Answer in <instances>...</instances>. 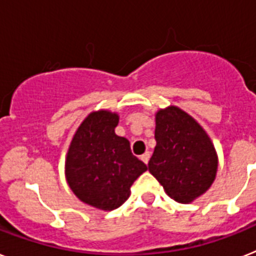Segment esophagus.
I'll use <instances>...</instances> for the list:
<instances>
[{
  "label": "esophagus",
  "instance_id": "esophagus-1",
  "mask_svg": "<svg viewBox=\"0 0 256 256\" xmlns=\"http://www.w3.org/2000/svg\"><path fill=\"white\" fill-rule=\"evenodd\" d=\"M150 156H151V154H150V152H144V154H142L140 156V158H142V161H143V162H144V164H148V161H150Z\"/></svg>",
  "mask_w": 256,
  "mask_h": 256
}]
</instances>
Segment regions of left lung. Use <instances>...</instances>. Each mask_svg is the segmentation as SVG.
I'll return each mask as SVG.
<instances>
[{
	"mask_svg": "<svg viewBox=\"0 0 256 256\" xmlns=\"http://www.w3.org/2000/svg\"><path fill=\"white\" fill-rule=\"evenodd\" d=\"M154 121L156 147L148 170L173 200L188 204L214 184L218 152L204 128L178 106L158 109Z\"/></svg>",
	"mask_w": 256,
	"mask_h": 256,
	"instance_id": "obj_1",
	"label": "left lung"
}]
</instances>
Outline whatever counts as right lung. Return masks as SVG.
Returning a JSON list of instances; mask_svg holds the SVG:
<instances>
[{"mask_svg":"<svg viewBox=\"0 0 256 256\" xmlns=\"http://www.w3.org/2000/svg\"><path fill=\"white\" fill-rule=\"evenodd\" d=\"M120 116L91 112L76 128L65 160L68 188L86 204L113 211L130 196V188L147 165L135 158L130 142L114 132Z\"/></svg>","mask_w":256,"mask_h":256,"instance_id":"right-lung-1","label":"right lung"}]
</instances>
